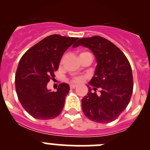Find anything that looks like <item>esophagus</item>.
I'll return each mask as SVG.
<instances>
[{
  "label": "esophagus",
  "mask_w": 150,
  "mask_h": 150,
  "mask_svg": "<svg viewBox=\"0 0 150 150\" xmlns=\"http://www.w3.org/2000/svg\"><path fill=\"white\" fill-rule=\"evenodd\" d=\"M76 87V85H74V84L70 85V88H75Z\"/></svg>",
  "instance_id": "1"
}]
</instances>
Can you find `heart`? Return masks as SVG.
Masks as SVG:
<instances>
[{"label":"heart","instance_id":"heart-1","mask_svg":"<svg viewBox=\"0 0 150 150\" xmlns=\"http://www.w3.org/2000/svg\"><path fill=\"white\" fill-rule=\"evenodd\" d=\"M85 53H88V52H83L80 53V55ZM82 79H83V78H82L81 76H75V77H74L72 79V81L74 82V83H79V82L82 81Z\"/></svg>","mask_w":150,"mask_h":150}]
</instances>
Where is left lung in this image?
I'll return each mask as SVG.
<instances>
[{
	"label": "left lung",
	"instance_id": "8db88e82",
	"mask_svg": "<svg viewBox=\"0 0 150 150\" xmlns=\"http://www.w3.org/2000/svg\"><path fill=\"white\" fill-rule=\"evenodd\" d=\"M89 48L98 62L95 73L88 86L87 95L82 99L85 116L91 121L109 123L125 110L133 91L132 67L122 52L112 42L100 36L81 38L73 47ZM101 89L100 95L96 90Z\"/></svg>",
	"mask_w": 150,
	"mask_h": 150
}]
</instances>
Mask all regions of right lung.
Wrapping results in <instances>:
<instances>
[{"mask_svg": "<svg viewBox=\"0 0 150 150\" xmlns=\"http://www.w3.org/2000/svg\"><path fill=\"white\" fill-rule=\"evenodd\" d=\"M77 38L52 34L30 47L18 62L15 76L16 91L23 108L38 120L57 117L63 110L70 86L61 83L56 91L47 89L53 79L64 52Z\"/></svg>", "mask_w": 150, "mask_h": 150, "instance_id": "1", "label": "right lung"}]
</instances>
